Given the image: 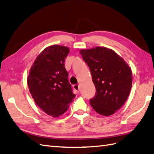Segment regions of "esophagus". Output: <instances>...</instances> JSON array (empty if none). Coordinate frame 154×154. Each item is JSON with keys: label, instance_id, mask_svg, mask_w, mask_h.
<instances>
[{"label": "esophagus", "instance_id": "obj_1", "mask_svg": "<svg viewBox=\"0 0 154 154\" xmlns=\"http://www.w3.org/2000/svg\"><path fill=\"white\" fill-rule=\"evenodd\" d=\"M73 88L77 92H80V87H79V85H73Z\"/></svg>", "mask_w": 154, "mask_h": 154}]
</instances>
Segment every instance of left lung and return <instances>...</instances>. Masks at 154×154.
Masks as SVG:
<instances>
[{
  "label": "left lung",
  "mask_w": 154,
  "mask_h": 154,
  "mask_svg": "<svg viewBox=\"0 0 154 154\" xmlns=\"http://www.w3.org/2000/svg\"><path fill=\"white\" fill-rule=\"evenodd\" d=\"M80 53L90 69L96 87L94 97L90 100L91 106L100 115H112L130 94L131 69L117 53L106 47L81 50Z\"/></svg>",
  "instance_id": "obj_1"
}]
</instances>
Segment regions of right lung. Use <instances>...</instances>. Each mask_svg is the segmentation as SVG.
Here are the masks:
<instances>
[{
	"label": "right lung",
	"instance_id": "add662e5",
	"mask_svg": "<svg viewBox=\"0 0 154 154\" xmlns=\"http://www.w3.org/2000/svg\"><path fill=\"white\" fill-rule=\"evenodd\" d=\"M69 52V49L63 46L46 48L35 60L27 77L29 90L35 103L54 117L65 113L75 97L64 65Z\"/></svg>",
	"mask_w": 154,
	"mask_h": 154
}]
</instances>
